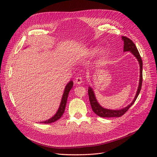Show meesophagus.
I'll list each match as a JSON object with an SVG mask.
<instances>
[{
    "label": "esophagus",
    "instance_id": "34e87169",
    "mask_svg": "<svg viewBox=\"0 0 157 157\" xmlns=\"http://www.w3.org/2000/svg\"><path fill=\"white\" fill-rule=\"evenodd\" d=\"M83 82V78L81 77H77L75 79V83L78 85H80Z\"/></svg>",
    "mask_w": 157,
    "mask_h": 157
}]
</instances>
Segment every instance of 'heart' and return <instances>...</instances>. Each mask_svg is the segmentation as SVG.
I'll return each instance as SVG.
<instances>
[{
	"instance_id": "obj_1",
	"label": "heart",
	"mask_w": 157,
	"mask_h": 157,
	"mask_svg": "<svg viewBox=\"0 0 157 157\" xmlns=\"http://www.w3.org/2000/svg\"><path fill=\"white\" fill-rule=\"evenodd\" d=\"M97 48H96V47H91V48H90L88 49V50L86 51V53L85 54V57L92 56L97 52ZM105 49H101V51L99 52V54H100V55L102 56V55H104L105 54Z\"/></svg>"
}]
</instances>
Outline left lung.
Listing matches in <instances>:
<instances>
[{
    "mask_svg": "<svg viewBox=\"0 0 157 157\" xmlns=\"http://www.w3.org/2000/svg\"><path fill=\"white\" fill-rule=\"evenodd\" d=\"M121 39L123 41V52H130L132 53L138 61L139 63L140 67V76H139V86L137 90L136 94L135 95V97L134 98V100L132 101L130 104H128L127 106L123 108L120 109H110L103 108L101 105L99 104L98 102L94 91L92 86H89L88 89V93L89 96V100L90 102V105L92 106V108L93 111L98 116H99L102 118H111V117H121L123 114H125L127 110L132 105V104L134 103L136 100L141 91V86H142V83H143V62L141 58V56L139 55V53L137 50V49L135 45V44L133 43V41L130 40L129 38L127 37L122 36Z\"/></svg>",
    "mask_w": 157,
    "mask_h": 157,
    "instance_id": "left-lung-1",
    "label": "left lung"
}]
</instances>
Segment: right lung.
I'll use <instances>...</instances> for the list:
<instances>
[{
  "label": "right lung",
  "mask_w": 157,
  "mask_h": 157,
  "mask_svg": "<svg viewBox=\"0 0 157 157\" xmlns=\"http://www.w3.org/2000/svg\"><path fill=\"white\" fill-rule=\"evenodd\" d=\"M73 85H74V83H73V81L72 80H71L69 83L66 85L65 89H64L62 97L61 102H60V104L59 105V109H58V110H57L56 113L55 114V115H53V116L49 119H48L46 121H40V123H51L55 122V121L58 120L62 117V114H63L64 111H65V105H66V103H67L69 93L70 92L71 89L73 86Z\"/></svg>",
  "instance_id": "right-lung-1"
}]
</instances>
